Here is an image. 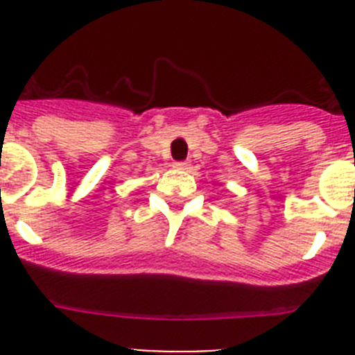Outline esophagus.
<instances>
[{
	"label": "esophagus",
	"instance_id": "1",
	"mask_svg": "<svg viewBox=\"0 0 355 355\" xmlns=\"http://www.w3.org/2000/svg\"><path fill=\"white\" fill-rule=\"evenodd\" d=\"M175 168H181V171H188L190 168V162H178L174 163Z\"/></svg>",
	"mask_w": 355,
	"mask_h": 355
}]
</instances>
